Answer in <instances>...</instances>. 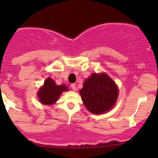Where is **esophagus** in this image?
Instances as JSON below:
<instances>
[{
    "instance_id": "esophagus-1",
    "label": "esophagus",
    "mask_w": 158,
    "mask_h": 158,
    "mask_svg": "<svg viewBox=\"0 0 158 158\" xmlns=\"http://www.w3.org/2000/svg\"><path fill=\"white\" fill-rule=\"evenodd\" d=\"M70 87H71V88H72V89H73V90H77V86H76L75 84H71V85H70Z\"/></svg>"
}]
</instances>
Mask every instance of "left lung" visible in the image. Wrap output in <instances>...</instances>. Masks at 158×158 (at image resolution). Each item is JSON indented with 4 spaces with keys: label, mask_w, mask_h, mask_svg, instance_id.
<instances>
[{
    "label": "left lung",
    "mask_w": 158,
    "mask_h": 158,
    "mask_svg": "<svg viewBox=\"0 0 158 158\" xmlns=\"http://www.w3.org/2000/svg\"><path fill=\"white\" fill-rule=\"evenodd\" d=\"M85 107L93 114L109 110L115 104L118 90L114 81L106 73H92L79 91Z\"/></svg>",
    "instance_id": "1"
}]
</instances>
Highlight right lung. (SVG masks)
Wrapping results in <instances>:
<instances>
[{
	"label": "right lung",
	"instance_id": "add662e5",
	"mask_svg": "<svg viewBox=\"0 0 158 158\" xmlns=\"http://www.w3.org/2000/svg\"><path fill=\"white\" fill-rule=\"evenodd\" d=\"M68 90L65 85H56L55 81L48 78L44 81V86L39 90L38 97L40 102L44 105H52L59 99L63 91Z\"/></svg>",
	"mask_w": 158,
	"mask_h": 158
}]
</instances>
